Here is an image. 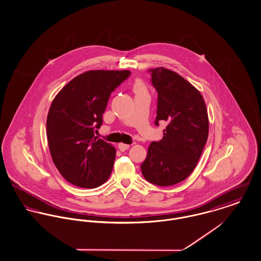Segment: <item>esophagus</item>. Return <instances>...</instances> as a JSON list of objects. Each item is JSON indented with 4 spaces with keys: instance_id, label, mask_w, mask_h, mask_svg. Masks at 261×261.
<instances>
[{
    "instance_id": "1",
    "label": "esophagus",
    "mask_w": 261,
    "mask_h": 261,
    "mask_svg": "<svg viewBox=\"0 0 261 261\" xmlns=\"http://www.w3.org/2000/svg\"><path fill=\"white\" fill-rule=\"evenodd\" d=\"M119 149L121 150V151H125L126 149H128L129 148V145L128 144H125V143H119Z\"/></svg>"
}]
</instances>
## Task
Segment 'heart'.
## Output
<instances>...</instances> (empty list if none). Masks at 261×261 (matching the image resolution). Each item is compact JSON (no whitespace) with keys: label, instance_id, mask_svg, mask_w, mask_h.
I'll use <instances>...</instances> for the list:
<instances>
[{"label":"heart","instance_id":"1","mask_svg":"<svg viewBox=\"0 0 261 261\" xmlns=\"http://www.w3.org/2000/svg\"><path fill=\"white\" fill-rule=\"evenodd\" d=\"M134 90H135L136 93H139V92L145 91V87H144V85H143V83H142L141 81L138 80V81L135 83V85H134Z\"/></svg>","mask_w":261,"mask_h":261}]
</instances>
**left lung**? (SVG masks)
Returning a JSON list of instances; mask_svg holds the SVG:
<instances>
[{
  "label": "left lung",
  "instance_id": "8db88e82",
  "mask_svg": "<svg viewBox=\"0 0 261 261\" xmlns=\"http://www.w3.org/2000/svg\"><path fill=\"white\" fill-rule=\"evenodd\" d=\"M157 92L155 124L166 123L163 138L152 141L140 169L157 186L185 180L195 169L208 135V112L200 92L179 74L164 67L149 69Z\"/></svg>",
  "mask_w": 261,
  "mask_h": 261
}]
</instances>
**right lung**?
Returning <instances> with one entry per match:
<instances>
[{
  "label": "right lung",
  "instance_id": "add662e5",
  "mask_svg": "<svg viewBox=\"0 0 261 261\" xmlns=\"http://www.w3.org/2000/svg\"><path fill=\"white\" fill-rule=\"evenodd\" d=\"M129 75L128 70L87 71L54 98L46 121L48 146L56 168L71 184L96 188L112 173L116 149L94 134L112 92Z\"/></svg>",
  "mask_w": 261,
  "mask_h": 261
}]
</instances>
